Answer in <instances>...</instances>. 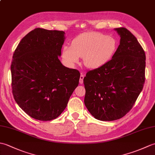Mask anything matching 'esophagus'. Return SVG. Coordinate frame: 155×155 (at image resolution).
<instances>
[{
  "label": "esophagus",
  "instance_id": "34e87169",
  "mask_svg": "<svg viewBox=\"0 0 155 155\" xmlns=\"http://www.w3.org/2000/svg\"><path fill=\"white\" fill-rule=\"evenodd\" d=\"M84 74H83V73H81V77H80V79H79V83H80L81 84H83V79H84Z\"/></svg>",
  "mask_w": 155,
  "mask_h": 155
}]
</instances>
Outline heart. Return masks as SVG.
Wrapping results in <instances>:
<instances>
[{
    "label": "heart",
    "mask_w": 155,
    "mask_h": 155,
    "mask_svg": "<svg viewBox=\"0 0 155 155\" xmlns=\"http://www.w3.org/2000/svg\"><path fill=\"white\" fill-rule=\"evenodd\" d=\"M117 50V41L110 37L96 32H88L75 38L72 47L65 46L62 58L66 63L72 67L84 57V64L90 68L103 67L113 57Z\"/></svg>",
    "instance_id": "obj_1"
}]
</instances>
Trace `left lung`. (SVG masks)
<instances>
[{
    "mask_svg": "<svg viewBox=\"0 0 155 155\" xmlns=\"http://www.w3.org/2000/svg\"><path fill=\"white\" fill-rule=\"evenodd\" d=\"M120 45L111 60L88 71L83 83L84 104L98 120L119 119L128 113L143 90L145 81V53L137 38L127 30L114 28Z\"/></svg>",
    "mask_w": 155,
    "mask_h": 155,
    "instance_id": "1",
    "label": "left lung"
}]
</instances>
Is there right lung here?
<instances>
[{
	"mask_svg": "<svg viewBox=\"0 0 155 155\" xmlns=\"http://www.w3.org/2000/svg\"><path fill=\"white\" fill-rule=\"evenodd\" d=\"M64 32L37 28L19 42L12 57V90L16 103L35 119H55L67 107L80 72L58 59Z\"/></svg>",
	"mask_w": 155,
	"mask_h": 155,
	"instance_id": "right-lung-1",
	"label": "right lung"
}]
</instances>
